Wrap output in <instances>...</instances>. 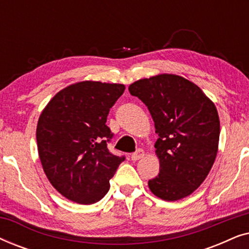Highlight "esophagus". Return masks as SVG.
<instances>
[{"instance_id":"34e87169","label":"esophagus","mask_w":249,"mask_h":249,"mask_svg":"<svg viewBox=\"0 0 249 249\" xmlns=\"http://www.w3.org/2000/svg\"><path fill=\"white\" fill-rule=\"evenodd\" d=\"M142 156H144V151H142V149H138L137 152L132 153L131 160L132 161H138V160H141Z\"/></svg>"}]
</instances>
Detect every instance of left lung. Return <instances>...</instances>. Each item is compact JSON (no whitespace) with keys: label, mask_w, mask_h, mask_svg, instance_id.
<instances>
[{"label":"left lung","mask_w":249,"mask_h":249,"mask_svg":"<svg viewBox=\"0 0 249 249\" xmlns=\"http://www.w3.org/2000/svg\"><path fill=\"white\" fill-rule=\"evenodd\" d=\"M151 113L160 173L148 180L155 196L178 200L198 188L215 161L220 120L215 105L198 86L176 74H159L129 86Z\"/></svg>","instance_id":"8db88e82"}]
</instances>
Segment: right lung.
Segmentation results:
<instances>
[{"label": "right lung", "instance_id": "add662e5", "mask_svg": "<svg viewBox=\"0 0 249 249\" xmlns=\"http://www.w3.org/2000/svg\"><path fill=\"white\" fill-rule=\"evenodd\" d=\"M121 84L81 81L60 90L40 114L36 139L44 172L66 198L94 204L110 189L124 156L112 154L107 124L110 108L124 94Z\"/></svg>", "mask_w": 249, "mask_h": 249}]
</instances>
